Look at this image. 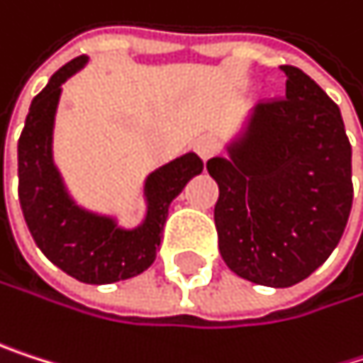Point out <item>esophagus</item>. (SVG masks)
I'll return each mask as SVG.
<instances>
[{"instance_id":"obj_1","label":"esophagus","mask_w":363,"mask_h":363,"mask_svg":"<svg viewBox=\"0 0 363 363\" xmlns=\"http://www.w3.org/2000/svg\"><path fill=\"white\" fill-rule=\"evenodd\" d=\"M194 148H196V152L202 157V161H208V159L217 152V144H215V140H213L211 135L198 138V140L194 142Z\"/></svg>"}]
</instances>
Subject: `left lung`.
I'll return each mask as SVG.
<instances>
[{
  "instance_id": "8db88e82",
  "label": "left lung",
  "mask_w": 363,
  "mask_h": 363,
  "mask_svg": "<svg viewBox=\"0 0 363 363\" xmlns=\"http://www.w3.org/2000/svg\"><path fill=\"white\" fill-rule=\"evenodd\" d=\"M285 99L251 110L206 163L219 185L215 225L228 268L266 287L308 279L338 247L353 204L351 144L338 106L283 65Z\"/></svg>"
}]
</instances>
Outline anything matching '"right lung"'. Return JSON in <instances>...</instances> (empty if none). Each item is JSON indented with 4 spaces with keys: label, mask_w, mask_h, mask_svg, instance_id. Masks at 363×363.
I'll return each instance as SVG.
<instances>
[{
    "label": "right lung",
    "mask_w": 363,
    "mask_h": 363,
    "mask_svg": "<svg viewBox=\"0 0 363 363\" xmlns=\"http://www.w3.org/2000/svg\"><path fill=\"white\" fill-rule=\"evenodd\" d=\"M89 63L76 57L57 69L33 97L18 138V202L38 249L65 274L89 285L118 283L142 274L157 257L167 208L204 163L185 152L144 178V219L125 228L114 215L84 208L69 194L52 155L61 86Z\"/></svg>",
    "instance_id": "right-lung-1"
}]
</instances>
